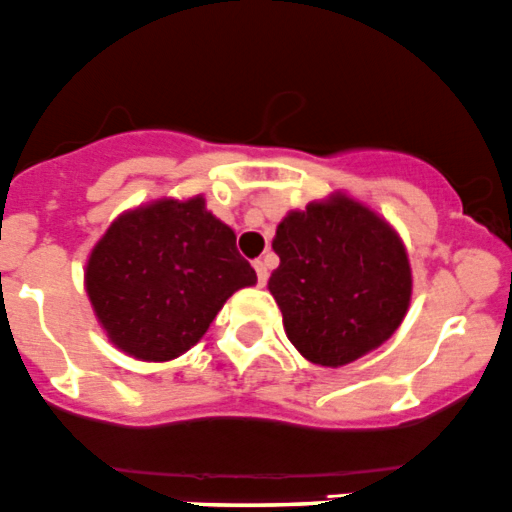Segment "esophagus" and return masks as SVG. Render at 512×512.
Instances as JSON below:
<instances>
[{
  "label": "esophagus",
  "instance_id": "1",
  "mask_svg": "<svg viewBox=\"0 0 512 512\" xmlns=\"http://www.w3.org/2000/svg\"><path fill=\"white\" fill-rule=\"evenodd\" d=\"M254 268H256V276H258V285H266V280H268L266 261H261V258H258V261H254Z\"/></svg>",
  "mask_w": 512,
  "mask_h": 512
}]
</instances>
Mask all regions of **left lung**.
Wrapping results in <instances>:
<instances>
[{"label":"left lung","instance_id":"obj_1","mask_svg":"<svg viewBox=\"0 0 512 512\" xmlns=\"http://www.w3.org/2000/svg\"><path fill=\"white\" fill-rule=\"evenodd\" d=\"M280 263L268 290L290 344L310 364L339 368L393 337L412 298L408 249L393 224L346 192L280 219Z\"/></svg>","mask_w":512,"mask_h":512}]
</instances>
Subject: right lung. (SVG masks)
I'll return each mask as SVG.
<instances>
[{
  "label": "right lung",
  "mask_w": 512,
  "mask_h": 512,
  "mask_svg": "<svg viewBox=\"0 0 512 512\" xmlns=\"http://www.w3.org/2000/svg\"><path fill=\"white\" fill-rule=\"evenodd\" d=\"M256 271L205 197H161L126 210L92 246L85 290L107 339L148 364L192 349Z\"/></svg>",
  "instance_id": "right-lung-1"
}]
</instances>
